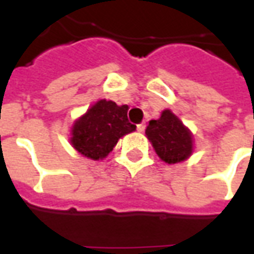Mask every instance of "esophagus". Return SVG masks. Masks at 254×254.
I'll return each mask as SVG.
<instances>
[{
	"label": "esophagus",
	"instance_id": "obj_1",
	"mask_svg": "<svg viewBox=\"0 0 254 254\" xmlns=\"http://www.w3.org/2000/svg\"><path fill=\"white\" fill-rule=\"evenodd\" d=\"M144 129H145V125H144V124H138L137 125L138 132H144Z\"/></svg>",
	"mask_w": 254,
	"mask_h": 254
}]
</instances>
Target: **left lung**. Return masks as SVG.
<instances>
[{
    "label": "left lung",
    "instance_id": "8db88e82",
    "mask_svg": "<svg viewBox=\"0 0 254 254\" xmlns=\"http://www.w3.org/2000/svg\"><path fill=\"white\" fill-rule=\"evenodd\" d=\"M145 134L156 155L169 165L184 162L193 154V133L171 110L162 111L159 120H151Z\"/></svg>",
    "mask_w": 254,
    "mask_h": 254
}]
</instances>
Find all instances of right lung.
Returning a JSON list of instances; mask_svg holds the SVG:
<instances>
[{
  "label": "right lung",
  "mask_w": 254,
  "mask_h": 254,
  "mask_svg": "<svg viewBox=\"0 0 254 254\" xmlns=\"http://www.w3.org/2000/svg\"><path fill=\"white\" fill-rule=\"evenodd\" d=\"M136 130L127 120V105L100 99L73 122L70 144L78 154L92 160L105 159L118 140Z\"/></svg>",
  "instance_id": "right-lung-1"
}]
</instances>
